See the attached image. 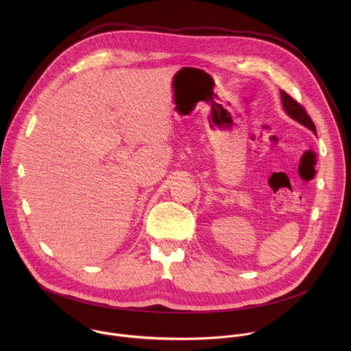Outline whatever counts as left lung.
<instances>
[{
	"label": "left lung",
	"mask_w": 351,
	"mask_h": 351,
	"mask_svg": "<svg viewBox=\"0 0 351 351\" xmlns=\"http://www.w3.org/2000/svg\"><path fill=\"white\" fill-rule=\"evenodd\" d=\"M280 98H282V106L285 112L294 121H297L298 123H302L303 126H306L307 129L313 130L315 133V125L311 121V118L308 117V114L306 112V110L300 106L297 101L287 94L283 90H280Z\"/></svg>",
	"instance_id": "1"
}]
</instances>
